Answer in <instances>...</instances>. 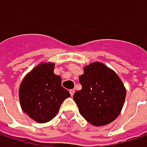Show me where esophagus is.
<instances>
[{"instance_id": "obj_1", "label": "esophagus", "mask_w": 147, "mask_h": 147, "mask_svg": "<svg viewBox=\"0 0 147 147\" xmlns=\"http://www.w3.org/2000/svg\"><path fill=\"white\" fill-rule=\"evenodd\" d=\"M70 94H71V96H73V95H74V93H75V90H73V89H71V90H70Z\"/></svg>"}]
</instances>
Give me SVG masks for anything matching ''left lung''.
Returning <instances> with one entry per match:
<instances>
[{
	"label": "left lung",
	"mask_w": 147,
	"mask_h": 147,
	"mask_svg": "<svg viewBox=\"0 0 147 147\" xmlns=\"http://www.w3.org/2000/svg\"><path fill=\"white\" fill-rule=\"evenodd\" d=\"M82 90L73 96L79 111L89 123L96 126L110 124L120 115L126 90L117 74L96 61L84 67L79 76Z\"/></svg>",
	"instance_id": "obj_1"
}]
</instances>
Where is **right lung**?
I'll return each mask as SVG.
<instances>
[{
	"instance_id": "obj_1",
	"label": "right lung",
	"mask_w": 147,
	"mask_h": 147,
	"mask_svg": "<svg viewBox=\"0 0 147 147\" xmlns=\"http://www.w3.org/2000/svg\"><path fill=\"white\" fill-rule=\"evenodd\" d=\"M55 63L41 62L22 80L19 100L22 111L33 121L46 123L58 113L63 100L71 96L61 86V78L54 73Z\"/></svg>"
}]
</instances>
